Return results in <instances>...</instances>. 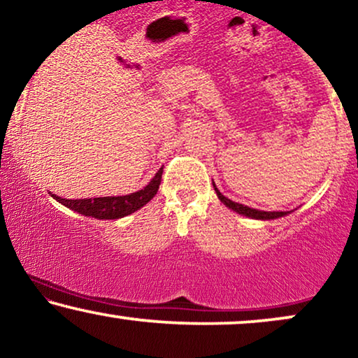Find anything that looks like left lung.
I'll return each mask as SVG.
<instances>
[{
  "instance_id": "1",
  "label": "left lung",
  "mask_w": 358,
  "mask_h": 358,
  "mask_svg": "<svg viewBox=\"0 0 358 358\" xmlns=\"http://www.w3.org/2000/svg\"><path fill=\"white\" fill-rule=\"evenodd\" d=\"M213 187H215V192H216V194H218L221 203H224L229 210L236 211L238 215L248 216V218H252V220H275V218H280V216L289 215V211H261V210H255V208L244 206V205H241V203L231 201L229 198H226L224 194L221 193L218 188H216L215 183H213Z\"/></svg>"
}]
</instances>
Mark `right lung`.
<instances>
[{"label":"right lung","instance_id":"add662e5","mask_svg":"<svg viewBox=\"0 0 358 358\" xmlns=\"http://www.w3.org/2000/svg\"><path fill=\"white\" fill-rule=\"evenodd\" d=\"M162 173H164V166L157 171L145 188L138 189L135 193L124 194V196L84 198V200H67V198H61L52 193L51 196L61 205L69 208V210L78 211L79 215L92 216V218L97 220H119L127 215H132L155 196L162 182Z\"/></svg>","mask_w":358,"mask_h":358}]
</instances>
